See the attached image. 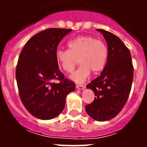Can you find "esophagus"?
<instances>
[{"label": "esophagus", "mask_w": 147, "mask_h": 147, "mask_svg": "<svg viewBox=\"0 0 147 147\" xmlns=\"http://www.w3.org/2000/svg\"><path fill=\"white\" fill-rule=\"evenodd\" d=\"M76 88L79 89V90H84L85 89V86L82 85H76Z\"/></svg>", "instance_id": "esophagus-1"}]
</instances>
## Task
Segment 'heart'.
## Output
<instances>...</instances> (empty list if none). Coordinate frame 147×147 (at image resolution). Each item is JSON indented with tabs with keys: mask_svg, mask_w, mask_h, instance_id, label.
Here are the masks:
<instances>
[{
	"mask_svg": "<svg viewBox=\"0 0 147 147\" xmlns=\"http://www.w3.org/2000/svg\"><path fill=\"white\" fill-rule=\"evenodd\" d=\"M69 50L58 49L56 59L62 70L72 72L78 63L81 66L70 76L77 83H83L90 74L99 73L105 67L108 59V50L102 41L90 36H81L70 41Z\"/></svg>",
	"mask_w": 147,
	"mask_h": 147,
	"instance_id": "1",
	"label": "heart"
}]
</instances>
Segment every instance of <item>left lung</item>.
<instances>
[{
    "mask_svg": "<svg viewBox=\"0 0 147 147\" xmlns=\"http://www.w3.org/2000/svg\"><path fill=\"white\" fill-rule=\"evenodd\" d=\"M105 38L108 59L97 78L86 86L95 93V99L86 106V111L99 122L109 120L122 111L131 90L133 66L131 55L122 40L110 32L97 29Z\"/></svg>",
    "mask_w": 147,
    "mask_h": 147,
    "instance_id": "1",
    "label": "left lung"
}]
</instances>
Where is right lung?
Here are the masks:
<instances>
[{
  "label": "right lung",
  "instance_id": "obj_1",
  "mask_svg": "<svg viewBox=\"0 0 147 147\" xmlns=\"http://www.w3.org/2000/svg\"><path fill=\"white\" fill-rule=\"evenodd\" d=\"M72 30L49 28L30 38L20 54L16 79L21 102L30 114L40 119L59 115L74 82L59 70L56 52L59 42ZM59 80V84L53 82Z\"/></svg>",
  "mask_w": 147,
  "mask_h": 147
}]
</instances>
